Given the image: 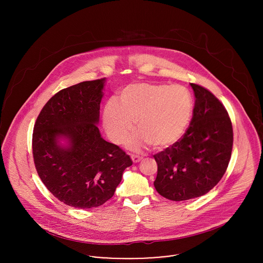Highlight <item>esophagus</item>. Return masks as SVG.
Instances as JSON below:
<instances>
[{
    "instance_id": "esophagus-1",
    "label": "esophagus",
    "mask_w": 263,
    "mask_h": 263,
    "mask_svg": "<svg viewBox=\"0 0 263 263\" xmlns=\"http://www.w3.org/2000/svg\"><path fill=\"white\" fill-rule=\"evenodd\" d=\"M142 159H143V157L140 156V155H132V160H133L134 163H138V162H140Z\"/></svg>"
}]
</instances>
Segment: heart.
<instances>
[{"instance_id":"heart-1","label":"heart","mask_w":263,"mask_h":263,"mask_svg":"<svg viewBox=\"0 0 263 263\" xmlns=\"http://www.w3.org/2000/svg\"><path fill=\"white\" fill-rule=\"evenodd\" d=\"M120 104L109 100L103 110V122L110 140L122 143L133 130L128 147L139 150L151 144L165 148L177 142L187 129L193 111V99L181 85L137 83L125 87Z\"/></svg>"}]
</instances>
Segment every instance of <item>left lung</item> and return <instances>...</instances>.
Wrapping results in <instances>:
<instances>
[{
	"label": "left lung",
	"mask_w": 263,
	"mask_h": 263,
	"mask_svg": "<svg viewBox=\"0 0 263 263\" xmlns=\"http://www.w3.org/2000/svg\"><path fill=\"white\" fill-rule=\"evenodd\" d=\"M195 103L185 134L154 155V185L164 197L187 200L208 193L225 174L233 149V126L223 103L206 88L191 83Z\"/></svg>",
	"instance_id": "left-lung-1"
}]
</instances>
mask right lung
I'll list each match as a JSON object with an SVG mask.
<instances>
[{
    "mask_svg": "<svg viewBox=\"0 0 263 263\" xmlns=\"http://www.w3.org/2000/svg\"><path fill=\"white\" fill-rule=\"evenodd\" d=\"M104 83L102 78L59 91L33 127L32 154L41 181L59 200L78 209L110 199L133 164L124 151L101 138L96 125ZM59 136L69 139V148L57 145Z\"/></svg>",
    "mask_w": 263,
    "mask_h": 263,
    "instance_id": "add662e5",
    "label": "right lung"
}]
</instances>
